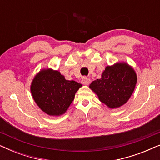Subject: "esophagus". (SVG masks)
<instances>
[{"instance_id":"34e87169","label":"esophagus","mask_w":160,"mask_h":160,"mask_svg":"<svg viewBox=\"0 0 160 160\" xmlns=\"http://www.w3.org/2000/svg\"><path fill=\"white\" fill-rule=\"evenodd\" d=\"M82 83L83 84H85V85H88L89 83H90V79H89V78H87V77H84L82 79Z\"/></svg>"}]
</instances>
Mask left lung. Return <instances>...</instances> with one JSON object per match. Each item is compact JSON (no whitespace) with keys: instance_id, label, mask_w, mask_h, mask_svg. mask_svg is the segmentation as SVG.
Instances as JSON below:
<instances>
[{"instance_id":"obj_1","label":"left lung","mask_w":160,"mask_h":160,"mask_svg":"<svg viewBox=\"0 0 160 160\" xmlns=\"http://www.w3.org/2000/svg\"><path fill=\"white\" fill-rule=\"evenodd\" d=\"M100 79L89 85L99 100L111 108L124 105L130 98L137 82V76L126 63L107 66Z\"/></svg>"}]
</instances>
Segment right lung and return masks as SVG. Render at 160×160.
<instances>
[{"instance_id":"right-lung-1","label":"right lung","mask_w":160,"mask_h":160,"mask_svg":"<svg viewBox=\"0 0 160 160\" xmlns=\"http://www.w3.org/2000/svg\"><path fill=\"white\" fill-rule=\"evenodd\" d=\"M81 87L75 81L65 79L59 71L47 69L35 76L30 90L35 102L43 112L60 116L67 111Z\"/></svg>"}]
</instances>
